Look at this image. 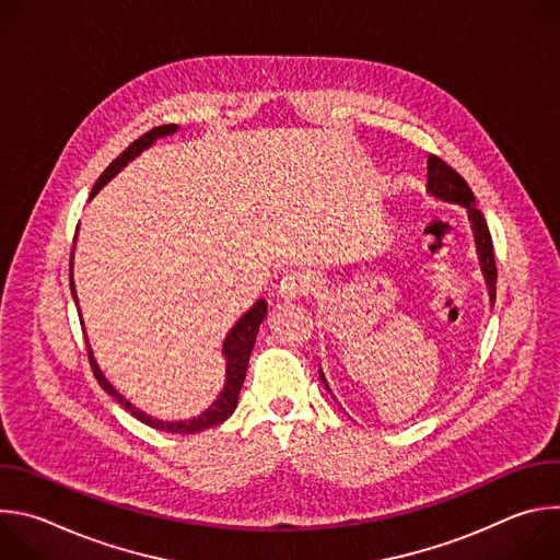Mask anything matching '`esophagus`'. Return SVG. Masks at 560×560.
<instances>
[{
  "label": "esophagus",
  "mask_w": 560,
  "mask_h": 560,
  "mask_svg": "<svg viewBox=\"0 0 560 560\" xmlns=\"http://www.w3.org/2000/svg\"><path fill=\"white\" fill-rule=\"evenodd\" d=\"M314 288V281L310 277V272H303V270H290L283 275L281 283H279V296L285 299V301H292V299H301L305 294H310Z\"/></svg>",
  "instance_id": "1"
}]
</instances>
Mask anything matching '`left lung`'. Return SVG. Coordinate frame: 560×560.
I'll use <instances>...</instances> for the list:
<instances>
[{
	"instance_id": "8db88e82",
	"label": "left lung",
	"mask_w": 560,
	"mask_h": 560,
	"mask_svg": "<svg viewBox=\"0 0 560 560\" xmlns=\"http://www.w3.org/2000/svg\"><path fill=\"white\" fill-rule=\"evenodd\" d=\"M428 192L441 201L447 203H458L467 210L469 223H471V232H474V242H476V253H478V261H481V270L490 290V299L494 301L497 294V261H494V248H492V234L490 228L486 223L483 212L476 208L474 195L469 190V186L465 184V179L452 168L447 166L441 156L430 154L428 156ZM318 376H322V383L326 385V389L330 392V385L324 376V372L318 370Z\"/></svg>"
}]
</instances>
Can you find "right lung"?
Wrapping results in <instances>:
<instances>
[{"mask_svg": "<svg viewBox=\"0 0 560 560\" xmlns=\"http://www.w3.org/2000/svg\"><path fill=\"white\" fill-rule=\"evenodd\" d=\"M177 124H166V126H156L152 130H148L145 135H141L137 141H132L115 162L102 173V177L97 179L93 192H91V199L121 171L126 168L135 156H139L145 148H150L159 137H166V135H173L177 132ZM70 290H72V299H74V305L79 310V301H77V292H74V281H72V255H70ZM268 314V303L266 299H259L238 322L232 326V330L225 335V341H223V357H225V383H223V389L219 392L217 401H212V406L208 410H203L199 417H192L188 421H162V419H154L145 412H141L139 408H135L128 398L124 394H119L110 383L108 378L104 376V372L100 370L95 357H93V348L86 339V348H89V359H91V368H93V374L95 378L100 381V385L115 398V401L126 408L137 421L154 428V430H162V432H171V434H197L206 428H212V425H219L223 423L236 408V401H238V392H242V385H244V378H246V370H248V359H250V352L255 348V341H257V335H259V326L264 324V318ZM79 318H82V312H79Z\"/></svg>", "mask_w": 560, "mask_h": 560, "instance_id": "right-lung-1", "label": "right lung"}]
</instances>
